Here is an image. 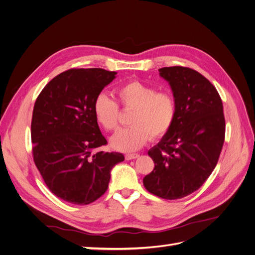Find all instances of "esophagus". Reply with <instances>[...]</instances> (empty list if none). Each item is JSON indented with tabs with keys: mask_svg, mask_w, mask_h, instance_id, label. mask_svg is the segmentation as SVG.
Masks as SVG:
<instances>
[{
	"mask_svg": "<svg viewBox=\"0 0 255 255\" xmlns=\"http://www.w3.org/2000/svg\"><path fill=\"white\" fill-rule=\"evenodd\" d=\"M137 157H139V154H126V159L127 160H130V159H135Z\"/></svg>",
	"mask_w": 255,
	"mask_h": 255,
	"instance_id": "1",
	"label": "esophagus"
}]
</instances>
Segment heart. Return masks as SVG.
Here are the masks:
<instances>
[{"mask_svg": "<svg viewBox=\"0 0 255 255\" xmlns=\"http://www.w3.org/2000/svg\"><path fill=\"white\" fill-rule=\"evenodd\" d=\"M119 103L125 110H134L129 127L118 130L111 138L112 148L121 152L140 149L150 138L164 137L173 126L176 117V102L171 92L157 91L155 87L140 81H128L116 90ZM95 119L107 132L119 127L118 103L105 94L96 97L92 104Z\"/></svg>", "mask_w": 255, "mask_h": 255, "instance_id": "heart-1", "label": "heart"}]
</instances>
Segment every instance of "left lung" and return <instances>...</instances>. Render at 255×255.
Instances as JSON below:
<instances>
[{
  "mask_svg": "<svg viewBox=\"0 0 255 255\" xmlns=\"http://www.w3.org/2000/svg\"><path fill=\"white\" fill-rule=\"evenodd\" d=\"M176 102L170 130L149 150L153 171L143 177L145 189L166 200L198 190L218 163L225 142L226 120L217 89L198 71L174 66L159 69Z\"/></svg>",
  "mask_w": 255,
  "mask_h": 255,
  "instance_id": "1",
  "label": "left lung"
}]
</instances>
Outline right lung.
Returning a JSON list of instances; mask_svg holds the SVG:
<instances>
[{"mask_svg":"<svg viewBox=\"0 0 255 255\" xmlns=\"http://www.w3.org/2000/svg\"><path fill=\"white\" fill-rule=\"evenodd\" d=\"M117 74L101 68L69 69L37 97L30 136L34 163L48 188L64 201L95 202L105 194L112 168L125 160L118 152L97 151L107 141L92 104Z\"/></svg>","mask_w":255,"mask_h":255,"instance_id":"1","label":"right lung"}]
</instances>
